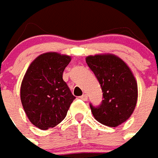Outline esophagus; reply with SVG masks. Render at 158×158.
Instances as JSON below:
<instances>
[{
	"label": "esophagus",
	"mask_w": 158,
	"mask_h": 158,
	"mask_svg": "<svg viewBox=\"0 0 158 158\" xmlns=\"http://www.w3.org/2000/svg\"><path fill=\"white\" fill-rule=\"evenodd\" d=\"M80 98H81L82 101H87V100H88V96H87L86 94H84V95H82V96H80Z\"/></svg>",
	"instance_id": "1"
}]
</instances>
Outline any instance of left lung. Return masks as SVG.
Wrapping results in <instances>:
<instances>
[{
  "instance_id": "left-lung-1",
  "label": "left lung",
  "mask_w": 158,
  "mask_h": 158,
  "mask_svg": "<svg viewBox=\"0 0 158 158\" xmlns=\"http://www.w3.org/2000/svg\"><path fill=\"white\" fill-rule=\"evenodd\" d=\"M88 66L97 78L102 90V103L89 104L96 121L116 127L130 118L137 101V83L131 69L115 55L86 57Z\"/></svg>"
}]
</instances>
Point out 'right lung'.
Instances as JSON below:
<instances>
[{
  "mask_svg": "<svg viewBox=\"0 0 158 158\" xmlns=\"http://www.w3.org/2000/svg\"><path fill=\"white\" fill-rule=\"evenodd\" d=\"M71 57L56 52L37 56L21 85V101L29 121L40 130L53 128L65 118L76 96L62 79Z\"/></svg>",
  "mask_w": 158,
  "mask_h": 158,
  "instance_id": "1",
  "label": "right lung"
}]
</instances>
